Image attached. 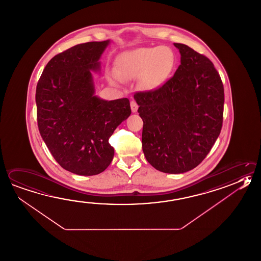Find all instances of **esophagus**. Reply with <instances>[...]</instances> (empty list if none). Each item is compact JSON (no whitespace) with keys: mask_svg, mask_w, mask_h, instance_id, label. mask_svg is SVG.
I'll use <instances>...</instances> for the list:
<instances>
[{"mask_svg":"<svg viewBox=\"0 0 261 261\" xmlns=\"http://www.w3.org/2000/svg\"><path fill=\"white\" fill-rule=\"evenodd\" d=\"M130 106H131V110H132L133 113H136V112L138 111V105L135 100H132V101L130 102Z\"/></svg>","mask_w":261,"mask_h":261,"instance_id":"esophagus-1","label":"esophagus"}]
</instances>
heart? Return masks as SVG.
I'll list each match as a JSON object with an SVG mask.
<instances>
[{"label":"heart","mask_w":261,"mask_h":261,"mask_svg":"<svg viewBox=\"0 0 261 261\" xmlns=\"http://www.w3.org/2000/svg\"><path fill=\"white\" fill-rule=\"evenodd\" d=\"M175 56L167 46L143 47L125 51L115 61V74L121 80L141 76L142 86L147 89L158 88L172 73ZM110 82L115 84L114 79Z\"/></svg>","instance_id":"1"}]
</instances>
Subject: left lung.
Masks as SVG:
<instances>
[{
    "label": "left lung",
    "mask_w": 261,
    "mask_h": 261,
    "mask_svg": "<svg viewBox=\"0 0 261 261\" xmlns=\"http://www.w3.org/2000/svg\"><path fill=\"white\" fill-rule=\"evenodd\" d=\"M181 64L160 88L136 92L142 118V148L153 167L182 173L197 167L221 133L224 89L212 61L173 43Z\"/></svg>",
    "instance_id": "8db88e82"
}]
</instances>
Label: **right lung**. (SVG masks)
Here are the masks:
<instances>
[{"mask_svg":"<svg viewBox=\"0 0 261 261\" xmlns=\"http://www.w3.org/2000/svg\"><path fill=\"white\" fill-rule=\"evenodd\" d=\"M109 40L75 45L49 60L36 89L40 136L55 161L79 175L103 172L113 161L109 139L131 114L126 98L103 100L94 96L90 70Z\"/></svg>","mask_w":261,"mask_h":261,"instance_id":"obj_1","label":"right lung"}]
</instances>
